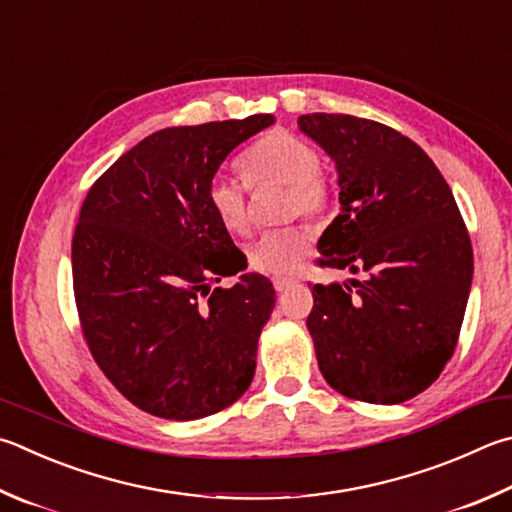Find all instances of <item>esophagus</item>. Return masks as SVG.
Returning <instances> with one entry per match:
<instances>
[{
    "label": "esophagus",
    "instance_id": "34e87169",
    "mask_svg": "<svg viewBox=\"0 0 512 512\" xmlns=\"http://www.w3.org/2000/svg\"><path fill=\"white\" fill-rule=\"evenodd\" d=\"M293 284V280H288V277H273V286H275V291H286L288 286Z\"/></svg>",
    "mask_w": 512,
    "mask_h": 512
}]
</instances>
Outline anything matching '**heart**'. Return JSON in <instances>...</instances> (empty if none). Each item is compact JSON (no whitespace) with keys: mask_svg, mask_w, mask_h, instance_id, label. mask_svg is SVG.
I'll use <instances>...</instances> for the list:
<instances>
[{"mask_svg":"<svg viewBox=\"0 0 512 512\" xmlns=\"http://www.w3.org/2000/svg\"><path fill=\"white\" fill-rule=\"evenodd\" d=\"M320 154L304 138L271 132L241 156L239 167L248 183H277L288 188V215L320 217L331 203V190L320 176ZM208 206L230 232H246V192L237 181L215 176L208 185ZM311 248L309 232L300 226L266 230L248 246V262L255 271L282 277L295 273Z\"/></svg>","mask_w":512,"mask_h":512,"instance_id":"b5f03b06","label":"heart"}]
</instances>
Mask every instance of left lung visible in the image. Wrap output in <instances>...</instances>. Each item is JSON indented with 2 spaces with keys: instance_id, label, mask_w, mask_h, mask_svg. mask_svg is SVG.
Returning <instances> with one entry per match:
<instances>
[{
  "instance_id": "1",
  "label": "left lung",
  "mask_w": 512,
  "mask_h": 512,
  "mask_svg": "<svg viewBox=\"0 0 512 512\" xmlns=\"http://www.w3.org/2000/svg\"><path fill=\"white\" fill-rule=\"evenodd\" d=\"M297 127L338 172L340 215L318 241L320 264L358 275L311 288L322 376L356 401H410L439 378L466 313L472 246L457 201L392 127L345 114H306Z\"/></svg>"
}]
</instances>
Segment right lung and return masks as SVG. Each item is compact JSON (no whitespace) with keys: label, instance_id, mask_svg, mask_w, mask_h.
Wrapping results in <instances>:
<instances>
[{"label":"right lung","instance_id":"right-lung-1","mask_svg":"<svg viewBox=\"0 0 512 512\" xmlns=\"http://www.w3.org/2000/svg\"><path fill=\"white\" fill-rule=\"evenodd\" d=\"M271 114L143 138L91 185L71 244L73 291L91 356L138 410L194 421L253 383L275 306L208 206V185Z\"/></svg>","mask_w":512,"mask_h":512}]
</instances>
